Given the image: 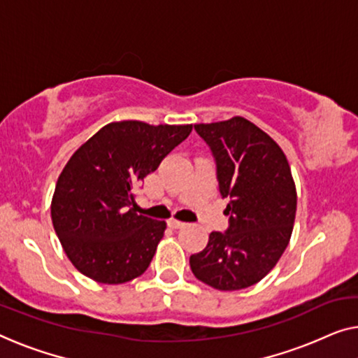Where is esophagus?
Returning a JSON list of instances; mask_svg holds the SVG:
<instances>
[{"instance_id":"esophagus-1","label":"esophagus","mask_w":358,"mask_h":358,"mask_svg":"<svg viewBox=\"0 0 358 358\" xmlns=\"http://www.w3.org/2000/svg\"><path fill=\"white\" fill-rule=\"evenodd\" d=\"M169 227L170 228H175V230H178V228L186 227V223L177 220V218H172V220H169Z\"/></svg>"}]
</instances>
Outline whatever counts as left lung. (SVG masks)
Segmentation results:
<instances>
[{"instance_id": "1", "label": "left lung", "mask_w": 358, "mask_h": 358, "mask_svg": "<svg viewBox=\"0 0 358 358\" xmlns=\"http://www.w3.org/2000/svg\"><path fill=\"white\" fill-rule=\"evenodd\" d=\"M194 130L215 159L230 227L209 234L206 249L189 257L191 270L218 291L244 289L262 280L289 244L297 207L289 164L273 138L244 117Z\"/></svg>"}]
</instances>
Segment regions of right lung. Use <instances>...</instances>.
Segmentation results:
<instances>
[{
    "mask_svg": "<svg viewBox=\"0 0 358 358\" xmlns=\"http://www.w3.org/2000/svg\"><path fill=\"white\" fill-rule=\"evenodd\" d=\"M193 125L122 120L83 143L57 178L52 227L73 266L103 285L145 273L167 223L140 215L135 189Z\"/></svg>",
    "mask_w": 358,
    "mask_h": 358,
    "instance_id": "add662e5",
    "label": "right lung"
}]
</instances>
